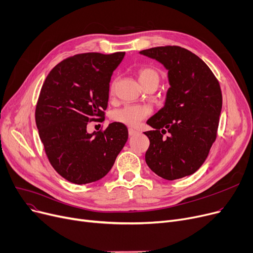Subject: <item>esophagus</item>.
Listing matches in <instances>:
<instances>
[{
	"mask_svg": "<svg viewBox=\"0 0 253 253\" xmlns=\"http://www.w3.org/2000/svg\"><path fill=\"white\" fill-rule=\"evenodd\" d=\"M137 134H138V131L135 130L134 128H128V136L129 137H133V136H135Z\"/></svg>",
	"mask_w": 253,
	"mask_h": 253,
	"instance_id": "esophagus-1",
	"label": "esophagus"
}]
</instances>
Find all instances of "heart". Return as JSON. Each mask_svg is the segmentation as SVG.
Masks as SVG:
<instances>
[{"label": "heart", "instance_id": "obj_1", "mask_svg": "<svg viewBox=\"0 0 253 253\" xmlns=\"http://www.w3.org/2000/svg\"><path fill=\"white\" fill-rule=\"evenodd\" d=\"M138 79L143 87L148 85L158 86L161 80L160 72L152 67H143L138 71ZM115 81L110 85V93L114 94ZM151 109L148 106L141 105H126L119 109L115 110L112 114L114 122L118 124H124L128 126H137L142 120L148 116Z\"/></svg>", "mask_w": 253, "mask_h": 253}]
</instances>
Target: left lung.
<instances>
[{
    "instance_id": "8db88e82",
    "label": "left lung",
    "mask_w": 253,
    "mask_h": 253,
    "mask_svg": "<svg viewBox=\"0 0 253 253\" xmlns=\"http://www.w3.org/2000/svg\"><path fill=\"white\" fill-rule=\"evenodd\" d=\"M168 70L165 106L147 120L150 145L145 153L156 175L175 180L194 174L206 161L217 136L222 94L218 80L202 59L180 46L140 51ZM171 136L163 138L166 131Z\"/></svg>"
}]
</instances>
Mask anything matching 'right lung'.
<instances>
[{
  "label": "right lung",
  "mask_w": 253,
  "mask_h": 253,
  "mask_svg": "<svg viewBox=\"0 0 253 253\" xmlns=\"http://www.w3.org/2000/svg\"><path fill=\"white\" fill-rule=\"evenodd\" d=\"M126 52L80 53L64 59L47 75L36 106V125L53 169L68 181H98L111 170L127 141L124 124L88 134L104 118L113 71Z\"/></svg>",
  "instance_id": "right-lung-1"
}]
</instances>
